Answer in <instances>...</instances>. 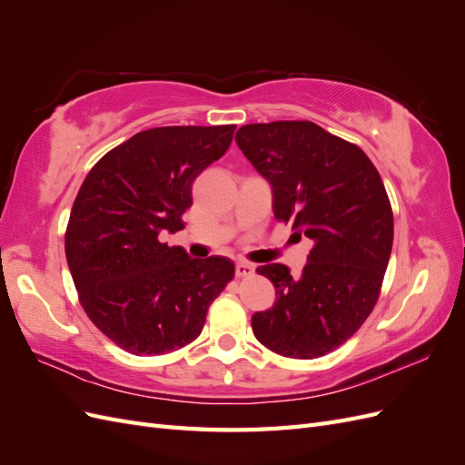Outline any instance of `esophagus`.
I'll list each match as a JSON object with an SVG mask.
<instances>
[{"mask_svg": "<svg viewBox=\"0 0 465 465\" xmlns=\"http://www.w3.org/2000/svg\"><path fill=\"white\" fill-rule=\"evenodd\" d=\"M234 272H236L238 277H248V275L254 273V265L248 263V262H236Z\"/></svg>", "mask_w": 465, "mask_h": 465, "instance_id": "34e87169", "label": "esophagus"}]
</instances>
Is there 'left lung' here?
I'll list each match as a JSON object with an SVG mask.
<instances>
[{
	"mask_svg": "<svg viewBox=\"0 0 465 465\" xmlns=\"http://www.w3.org/2000/svg\"><path fill=\"white\" fill-rule=\"evenodd\" d=\"M234 142L272 186L275 219L314 244L301 275L258 267L275 304L252 316V331L277 355H326L362 326L382 287L393 241L382 178L362 149L314 122L248 124Z\"/></svg>",
	"mask_w": 465,
	"mask_h": 465,
	"instance_id": "left-lung-1",
	"label": "left lung"
}]
</instances>
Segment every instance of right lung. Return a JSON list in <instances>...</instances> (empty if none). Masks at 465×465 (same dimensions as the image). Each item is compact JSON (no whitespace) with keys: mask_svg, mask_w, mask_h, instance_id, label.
I'll return each instance as SVG.
<instances>
[{"mask_svg":"<svg viewBox=\"0 0 465 465\" xmlns=\"http://www.w3.org/2000/svg\"><path fill=\"white\" fill-rule=\"evenodd\" d=\"M236 125L139 132L87 174L69 215L65 258L87 316L132 355L192 343L234 275L224 256L192 260L163 236L184 229L192 184L227 153Z\"/></svg>","mask_w":465,"mask_h":465,"instance_id":"obj_1","label":"right lung"}]
</instances>
